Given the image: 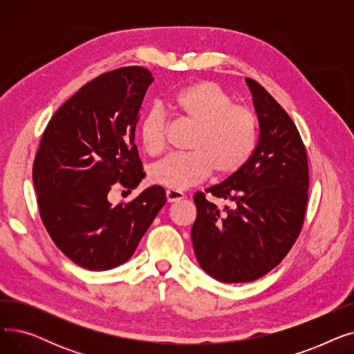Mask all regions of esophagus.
Returning <instances> with one entry per match:
<instances>
[{
	"mask_svg": "<svg viewBox=\"0 0 354 354\" xmlns=\"http://www.w3.org/2000/svg\"><path fill=\"white\" fill-rule=\"evenodd\" d=\"M185 198V194L180 191H174V189H167L166 191V199L167 202H178Z\"/></svg>",
	"mask_w": 354,
	"mask_h": 354,
	"instance_id": "esophagus-1",
	"label": "esophagus"
}]
</instances>
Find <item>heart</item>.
Returning a JSON list of instances; mask_svg holds the SVG:
<instances>
[{
	"label": "heart",
	"mask_w": 354,
	"mask_h": 354,
	"mask_svg": "<svg viewBox=\"0 0 354 354\" xmlns=\"http://www.w3.org/2000/svg\"><path fill=\"white\" fill-rule=\"evenodd\" d=\"M176 116L195 124L188 153H174L152 166L151 182L174 191L187 189L205 179L214 169L219 176L238 172L254 153L257 118L252 111L232 103L218 83L201 80L183 87L171 97ZM166 120L160 111L146 115L139 127L142 149L151 156L165 146Z\"/></svg>",
	"instance_id": "obj_1"
}]
</instances>
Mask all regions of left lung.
Here are the masks:
<instances>
[{
  "mask_svg": "<svg viewBox=\"0 0 354 354\" xmlns=\"http://www.w3.org/2000/svg\"><path fill=\"white\" fill-rule=\"evenodd\" d=\"M259 123L250 160L208 188L231 202L219 209L196 192L192 244L201 268L222 283H248L280 264L303 228L308 199V162L287 111L252 79H245Z\"/></svg>",
  "mask_w": 354,
  "mask_h": 354,
  "instance_id": "1",
  "label": "left lung"
}]
</instances>
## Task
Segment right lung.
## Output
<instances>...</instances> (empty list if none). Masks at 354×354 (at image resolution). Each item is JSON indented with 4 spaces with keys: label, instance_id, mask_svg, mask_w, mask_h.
<instances>
[{
    "label": "right lung",
    "instance_id": "add662e5",
    "mask_svg": "<svg viewBox=\"0 0 354 354\" xmlns=\"http://www.w3.org/2000/svg\"><path fill=\"white\" fill-rule=\"evenodd\" d=\"M152 82L139 66L93 79L55 111L37 151L32 180L43 224L59 250L86 270L126 263L166 203L159 185L115 207L107 198L110 189L132 191L145 178L135 130Z\"/></svg>",
    "mask_w": 354,
    "mask_h": 354
}]
</instances>
